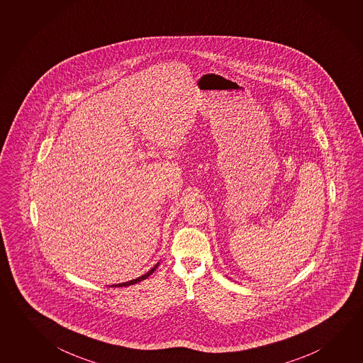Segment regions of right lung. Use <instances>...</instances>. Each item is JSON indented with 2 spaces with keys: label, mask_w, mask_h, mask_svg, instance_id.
I'll use <instances>...</instances> for the list:
<instances>
[{
  "label": "right lung",
  "mask_w": 363,
  "mask_h": 363,
  "mask_svg": "<svg viewBox=\"0 0 363 363\" xmlns=\"http://www.w3.org/2000/svg\"><path fill=\"white\" fill-rule=\"evenodd\" d=\"M158 264H155L153 267H152L151 270L148 271L147 274H145V275H142V277H137V279H134V280H130V281H126V283H121V284H113L112 286H129V285H134V284L139 283V281H142V280H145V279H147V277H150V275H152L153 272H155V270L157 269Z\"/></svg>",
  "instance_id": "1"
}]
</instances>
